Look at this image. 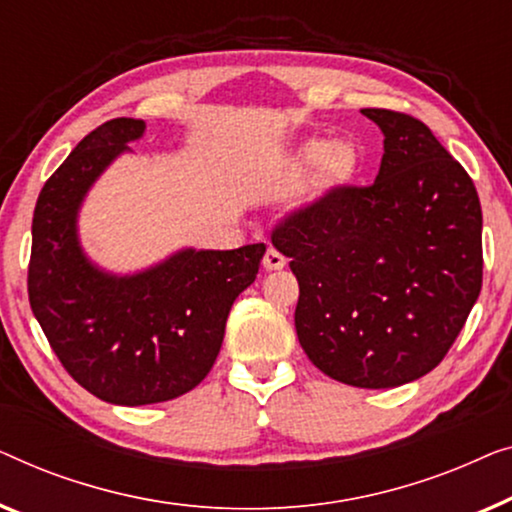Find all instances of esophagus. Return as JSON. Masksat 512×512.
I'll use <instances>...</instances> for the list:
<instances>
[{"label":"esophagus","instance_id":"34e87169","mask_svg":"<svg viewBox=\"0 0 512 512\" xmlns=\"http://www.w3.org/2000/svg\"><path fill=\"white\" fill-rule=\"evenodd\" d=\"M287 264V259L278 253L276 248H269L264 253V257H262V266L266 271H278V269H283V266Z\"/></svg>","mask_w":512,"mask_h":512}]
</instances>
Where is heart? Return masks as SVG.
Wrapping results in <instances>:
<instances>
[{"label": "heart", "mask_w": 512, "mask_h": 512, "mask_svg": "<svg viewBox=\"0 0 512 512\" xmlns=\"http://www.w3.org/2000/svg\"><path fill=\"white\" fill-rule=\"evenodd\" d=\"M297 160L304 169H318V181L322 187H338L350 183L359 171V148L343 139L329 143L325 139H308L299 148Z\"/></svg>", "instance_id": "1"}]
</instances>
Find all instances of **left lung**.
Listing matches in <instances>:
<instances>
[{
	"label": "left lung",
	"mask_w": 512,
	"mask_h": 512,
	"mask_svg": "<svg viewBox=\"0 0 512 512\" xmlns=\"http://www.w3.org/2000/svg\"><path fill=\"white\" fill-rule=\"evenodd\" d=\"M385 134L369 187H334L273 229L299 280L308 359L338 383L399 387L436 369L482 287L471 176L413 115L362 109Z\"/></svg>",
	"instance_id": "left-lung-1"
}]
</instances>
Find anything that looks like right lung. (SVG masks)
<instances>
[{
    "mask_svg": "<svg viewBox=\"0 0 512 512\" xmlns=\"http://www.w3.org/2000/svg\"><path fill=\"white\" fill-rule=\"evenodd\" d=\"M143 132V120L115 118L71 150L37 199L27 271L32 313L57 359L78 385L118 406L176 399L208 376L229 308L266 253L264 243L185 248L134 276L92 264L78 243V208Z\"/></svg>",
    "mask_w": 512,
    "mask_h": 512,
    "instance_id": "add662e5",
    "label": "right lung"
}]
</instances>
